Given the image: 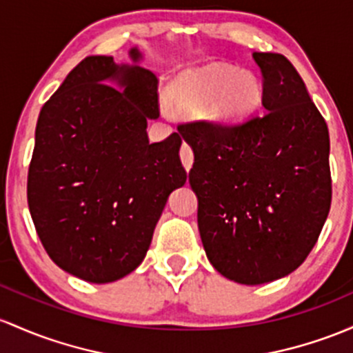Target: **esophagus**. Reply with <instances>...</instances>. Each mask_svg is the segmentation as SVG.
Listing matches in <instances>:
<instances>
[{"mask_svg": "<svg viewBox=\"0 0 353 353\" xmlns=\"http://www.w3.org/2000/svg\"><path fill=\"white\" fill-rule=\"evenodd\" d=\"M181 161H183L185 170L192 168V162H194V154H192V149L188 144H183L181 147Z\"/></svg>", "mask_w": 353, "mask_h": 353, "instance_id": "obj_1", "label": "esophagus"}]
</instances>
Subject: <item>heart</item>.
I'll list each match as a JSON object with an SVG mask.
<instances>
[{"instance_id": "b5f03b06", "label": "heart", "mask_w": 353, "mask_h": 353, "mask_svg": "<svg viewBox=\"0 0 353 353\" xmlns=\"http://www.w3.org/2000/svg\"><path fill=\"white\" fill-rule=\"evenodd\" d=\"M261 99L263 87L254 73L224 63L189 70L169 85L172 108L204 114L219 127L241 125L258 110Z\"/></svg>"}]
</instances>
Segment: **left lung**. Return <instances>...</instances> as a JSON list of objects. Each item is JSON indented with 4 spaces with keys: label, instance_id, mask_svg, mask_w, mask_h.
Listing matches in <instances>:
<instances>
[{
    "label": "left lung",
    "instance_id": "1",
    "mask_svg": "<svg viewBox=\"0 0 353 353\" xmlns=\"http://www.w3.org/2000/svg\"><path fill=\"white\" fill-rule=\"evenodd\" d=\"M265 112L241 125L183 123L194 150L189 183L208 259L223 276L261 285L295 271L330 211V137L298 72L280 53H253Z\"/></svg>",
    "mask_w": 353,
    "mask_h": 353
}]
</instances>
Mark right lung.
<instances>
[{
	"mask_svg": "<svg viewBox=\"0 0 353 353\" xmlns=\"http://www.w3.org/2000/svg\"><path fill=\"white\" fill-rule=\"evenodd\" d=\"M130 58L141 60L137 48ZM157 83L150 70L87 57L38 117L26 185L33 224L48 256L90 283L141 265L169 194L188 177L179 134L149 144Z\"/></svg>",
	"mask_w": 353,
	"mask_h": 353,
	"instance_id": "add662e5",
	"label": "right lung"
}]
</instances>
